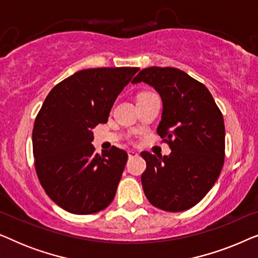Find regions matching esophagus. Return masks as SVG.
Returning <instances> with one entry per match:
<instances>
[{
    "label": "esophagus",
    "instance_id": "1",
    "mask_svg": "<svg viewBox=\"0 0 258 258\" xmlns=\"http://www.w3.org/2000/svg\"><path fill=\"white\" fill-rule=\"evenodd\" d=\"M128 156H129V158L137 157V156H139V153H137V151H135V150H129L128 151Z\"/></svg>",
    "mask_w": 258,
    "mask_h": 258
}]
</instances>
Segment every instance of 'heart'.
Instances as JSON below:
<instances>
[{"mask_svg":"<svg viewBox=\"0 0 258 258\" xmlns=\"http://www.w3.org/2000/svg\"><path fill=\"white\" fill-rule=\"evenodd\" d=\"M148 95H153V93H148V91H146V93H141L139 95V98L140 97H144V96H148Z\"/></svg>","mask_w":258,"mask_h":258,"instance_id":"obj_1","label":"heart"}]
</instances>
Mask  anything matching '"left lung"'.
<instances>
[{"label":"left lung","instance_id":"8db88e82","mask_svg":"<svg viewBox=\"0 0 258 258\" xmlns=\"http://www.w3.org/2000/svg\"><path fill=\"white\" fill-rule=\"evenodd\" d=\"M132 82H146L160 94L163 112L157 134L171 149L163 157L141 153L147 162L141 176L144 194L161 210H188L213 188L223 168V115L208 88L179 69L150 67Z\"/></svg>","mask_w":258,"mask_h":258}]
</instances>
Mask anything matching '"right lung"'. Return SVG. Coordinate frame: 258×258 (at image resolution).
Masks as SVG:
<instances>
[{"instance_id": "obj_1", "label": "right lung", "mask_w": 258, "mask_h": 258, "mask_svg": "<svg viewBox=\"0 0 258 258\" xmlns=\"http://www.w3.org/2000/svg\"><path fill=\"white\" fill-rule=\"evenodd\" d=\"M139 70H80L45 97L33 129L35 170L42 188L62 209L90 215L114 200L128 154L115 146L95 153L93 129L108 122L116 97Z\"/></svg>"}]
</instances>
